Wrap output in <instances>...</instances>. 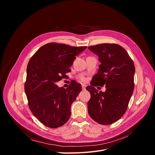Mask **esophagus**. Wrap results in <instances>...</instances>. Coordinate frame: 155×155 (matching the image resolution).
Returning <instances> with one entry per match:
<instances>
[{
	"instance_id": "1",
	"label": "esophagus",
	"mask_w": 155,
	"mask_h": 155,
	"mask_svg": "<svg viewBox=\"0 0 155 155\" xmlns=\"http://www.w3.org/2000/svg\"><path fill=\"white\" fill-rule=\"evenodd\" d=\"M86 87H87L86 85H84V84H82V88H83V90H85Z\"/></svg>"
}]
</instances>
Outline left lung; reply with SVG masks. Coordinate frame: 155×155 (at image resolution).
<instances>
[{"mask_svg":"<svg viewBox=\"0 0 155 155\" xmlns=\"http://www.w3.org/2000/svg\"><path fill=\"white\" fill-rule=\"evenodd\" d=\"M98 56L101 64L92 78L88 102V114L98 124L110 125L124 114L134 90V64L127 51L118 45L104 43L88 48ZM105 86V92L94 86Z\"/></svg>","mask_w":155,"mask_h":155,"instance_id":"8db88e82","label":"left lung"}]
</instances>
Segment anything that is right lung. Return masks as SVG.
I'll return each instance as SVG.
<instances>
[{
    "mask_svg": "<svg viewBox=\"0 0 155 155\" xmlns=\"http://www.w3.org/2000/svg\"><path fill=\"white\" fill-rule=\"evenodd\" d=\"M87 46L51 43L37 50L28 64L25 93L30 110L40 122L50 128H58L67 122L71 105L81 91L80 83H70L67 88L56 83L71 71L76 56Z\"/></svg>",
    "mask_w": 155,
    "mask_h": 155,
    "instance_id": "obj_1",
    "label": "right lung"
}]
</instances>
